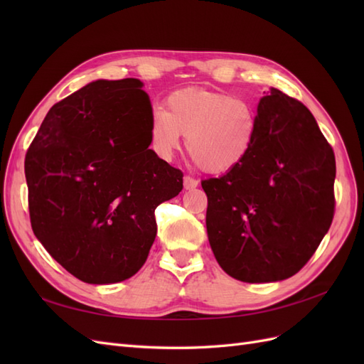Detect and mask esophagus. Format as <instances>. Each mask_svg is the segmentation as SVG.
<instances>
[{
    "instance_id": "esophagus-1",
    "label": "esophagus",
    "mask_w": 364,
    "mask_h": 364,
    "mask_svg": "<svg viewBox=\"0 0 364 364\" xmlns=\"http://www.w3.org/2000/svg\"><path fill=\"white\" fill-rule=\"evenodd\" d=\"M197 185H199V181H196L194 178H191V176H185V178H183L185 190H193V188H196Z\"/></svg>"
}]
</instances>
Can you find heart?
<instances>
[{"label": "heart", "mask_w": 364, "mask_h": 364, "mask_svg": "<svg viewBox=\"0 0 364 364\" xmlns=\"http://www.w3.org/2000/svg\"><path fill=\"white\" fill-rule=\"evenodd\" d=\"M257 134V114L245 98L206 90H181L167 98V111L150 117L151 147L164 159L181 149L208 173H226L249 155Z\"/></svg>", "instance_id": "1"}]
</instances>
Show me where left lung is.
Wrapping results in <instances>:
<instances>
[{"instance_id": "obj_1", "label": "left lung", "mask_w": 364, "mask_h": 364, "mask_svg": "<svg viewBox=\"0 0 364 364\" xmlns=\"http://www.w3.org/2000/svg\"><path fill=\"white\" fill-rule=\"evenodd\" d=\"M336 158L311 112L272 87L257 109L249 155L202 181L206 230L229 277L274 282L299 272L334 217Z\"/></svg>"}]
</instances>
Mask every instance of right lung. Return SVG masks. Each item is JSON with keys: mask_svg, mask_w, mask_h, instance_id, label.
<instances>
[{"mask_svg": "<svg viewBox=\"0 0 364 364\" xmlns=\"http://www.w3.org/2000/svg\"><path fill=\"white\" fill-rule=\"evenodd\" d=\"M138 79L97 80L54 105L26 155L31 229L73 277L129 279L156 237L155 209L183 174L150 146L151 105Z\"/></svg>", "mask_w": 364, "mask_h": 364, "instance_id": "obj_1", "label": "right lung"}]
</instances>
